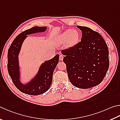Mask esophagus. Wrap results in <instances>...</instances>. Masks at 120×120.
<instances>
[{
  "mask_svg": "<svg viewBox=\"0 0 120 120\" xmlns=\"http://www.w3.org/2000/svg\"><path fill=\"white\" fill-rule=\"evenodd\" d=\"M64 56L63 55H60V56H59V60H60V61H62V60H63V59H64Z\"/></svg>",
  "mask_w": 120,
  "mask_h": 120,
  "instance_id": "1",
  "label": "esophagus"
}]
</instances>
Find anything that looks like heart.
Returning <instances> with one entry per match:
<instances>
[{
    "instance_id": "obj_1",
    "label": "heart",
    "mask_w": 120,
    "mask_h": 120,
    "mask_svg": "<svg viewBox=\"0 0 120 120\" xmlns=\"http://www.w3.org/2000/svg\"><path fill=\"white\" fill-rule=\"evenodd\" d=\"M80 34L77 30L68 29L59 36V42L61 43L66 42L67 47L71 48L77 45L79 42Z\"/></svg>"
}]
</instances>
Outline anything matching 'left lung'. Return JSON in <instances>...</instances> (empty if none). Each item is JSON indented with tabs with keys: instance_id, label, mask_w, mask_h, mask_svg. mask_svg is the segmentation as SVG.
<instances>
[{
	"instance_id": "8db88e82",
	"label": "left lung",
	"mask_w": 120,
	"mask_h": 120,
	"mask_svg": "<svg viewBox=\"0 0 120 120\" xmlns=\"http://www.w3.org/2000/svg\"><path fill=\"white\" fill-rule=\"evenodd\" d=\"M77 27L82 31L81 41L61 53L70 81L77 88L86 89L103 81L109 67V49L99 32L84 26Z\"/></svg>"
}]
</instances>
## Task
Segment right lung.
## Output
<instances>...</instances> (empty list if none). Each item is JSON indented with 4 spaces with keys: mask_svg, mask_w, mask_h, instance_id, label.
Segmentation results:
<instances>
[{
    "mask_svg": "<svg viewBox=\"0 0 120 120\" xmlns=\"http://www.w3.org/2000/svg\"><path fill=\"white\" fill-rule=\"evenodd\" d=\"M47 27L35 26L21 32L15 38L8 51L7 69L8 73L16 88L21 92L31 95L42 94L49 90L52 81L53 73L59 62V54L41 64L37 74L27 84L20 82L18 55L21 45L28 34L43 32Z\"/></svg>",
    "mask_w": 120,
    "mask_h": 120,
    "instance_id": "add662e5",
    "label": "right lung"
}]
</instances>
